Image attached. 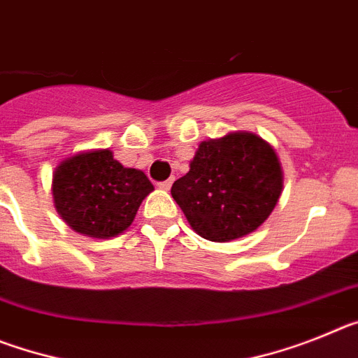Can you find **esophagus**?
Returning a JSON list of instances; mask_svg holds the SVG:
<instances>
[{
	"label": "esophagus",
	"instance_id": "34e87169",
	"mask_svg": "<svg viewBox=\"0 0 358 358\" xmlns=\"http://www.w3.org/2000/svg\"><path fill=\"white\" fill-rule=\"evenodd\" d=\"M159 186L161 189H170V186H172V179H169V181H163V182H159Z\"/></svg>",
	"mask_w": 358,
	"mask_h": 358
}]
</instances>
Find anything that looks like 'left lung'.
Returning a JSON list of instances; mask_svg holds the SVG:
<instances>
[{
    "instance_id": "left-lung-1",
    "label": "left lung",
    "mask_w": 358,
    "mask_h": 358,
    "mask_svg": "<svg viewBox=\"0 0 358 358\" xmlns=\"http://www.w3.org/2000/svg\"><path fill=\"white\" fill-rule=\"evenodd\" d=\"M283 169L273 145L255 132H227L199 145L172 197L192 229L211 242L256 231L276 208Z\"/></svg>"
}]
</instances>
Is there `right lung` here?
I'll use <instances>...</instances> for the list:
<instances>
[{
  "label": "right lung",
  "instance_id": "1",
  "mask_svg": "<svg viewBox=\"0 0 358 358\" xmlns=\"http://www.w3.org/2000/svg\"><path fill=\"white\" fill-rule=\"evenodd\" d=\"M152 189L141 170L125 169L109 148L73 154L52 177L57 213L73 231L100 240L127 231Z\"/></svg>",
  "mask_w": 358,
  "mask_h": 358
}]
</instances>
